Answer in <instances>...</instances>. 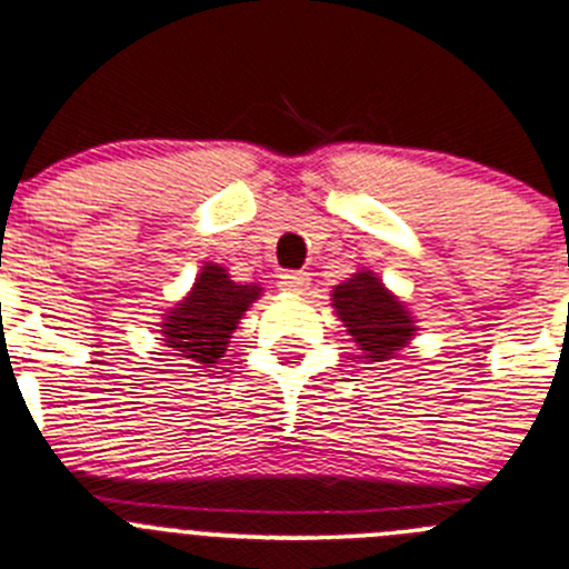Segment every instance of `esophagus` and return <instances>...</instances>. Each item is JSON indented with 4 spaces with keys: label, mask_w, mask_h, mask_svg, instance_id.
I'll return each instance as SVG.
<instances>
[{
    "label": "esophagus",
    "mask_w": 569,
    "mask_h": 569,
    "mask_svg": "<svg viewBox=\"0 0 569 569\" xmlns=\"http://www.w3.org/2000/svg\"><path fill=\"white\" fill-rule=\"evenodd\" d=\"M310 288V276L301 273V270H288V273L279 276V290H284V293H305V290Z\"/></svg>",
    "instance_id": "esophagus-1"
}]
</instances>
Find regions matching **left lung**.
Returning <instances> with one entry per match:
<instances>
[{
    "label": "left lung",
    "instance_id": "left-lung-1",
    "mask_svg": "<svg viewBox=\"0 0 569 569\" xmlns=\"http://www.w3.org/2000/svg\"><path fill=\"white\" fill-rule=\"evenodd\" d=\"M332 307L362 355L391 360L416 335V323L402 301L371 270H357L332 290Z\"/></svg>",
    "mask_w": 569,
    "mask_h": 569
}]
</instances>
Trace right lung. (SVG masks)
Listing matches in <instances>:
<instances>
[{
	"mask_svg": "<svg viewBox=\"0 0 569 569\" xmlns=\"http://www.w3.org/2000/svg\"><path fill=\"white\" fill-rule=\"evenodd\" d=\"M262 296L259 284H240L220 264L207 262L200 268L192 290L181 305L170 310L161 323L164 346L181 351L187 360L209 366L223 357L231 332L240 323L242 312Z\"/></svg>",
	"mask_w": 569,
	"mask_h": 569,
	"instance_id": "right-lung-1",
	"label": "right lung"
}]
</instances>
